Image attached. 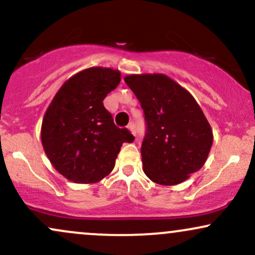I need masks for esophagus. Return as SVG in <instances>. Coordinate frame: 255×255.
<instances>
[{"mask_svg": "<svg viewBox=\"0 0 255 255\" xmlns=\"http://www.w3.org/2000/svg\"><path fill=\"white\" fill-rule=\"evenodd\" d=\"M127 128H128V129H129V131H130L131 134H134V135H135L136 130H135V125H134V122H130V124L127 126Z\"/></svg>", "mask_w": 255, "mask_h": 255, "instance_id": "1", "label": "esophagus"}]
</instances>
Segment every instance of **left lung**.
Returning <instances> with one entry per match:
<instances>
[{"label": "left lung", "instance_id": "8db88e82", "mask_svg": "<svg viewBox=\"0 0 255 255\" xmlns=\"http://www.w3.org/2000/svg\"><path fill=\"white\" fill-rule=\"evenodd\" d=\"M125 81L139 99L147 125L141 146L145 175L163 186L183 182L205 164L213 142L200 105L165 74H130Z\"/></svg>", "mask_w": 255, "mask_h": 255}]
</instances>
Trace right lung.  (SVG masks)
Masks as SVG:
<instances>
[{"mask_svg": "<svg viewBox=\"0 0 255 255\" xmlns=\"http://www.w3.org/2000/svg\"><path fill=\"white\" fill-rule=\"evenodd\" d=\"M121 81L118 69L91 67L64 83L44 114L40 139L56 170L75 183H96L113 171L134 136L114 124L103 101Z\"/></svg>", "mask_w": 255, "mask_h": 255, "instance_id": "obj_1", "label": "right lung"}]
</instances>
